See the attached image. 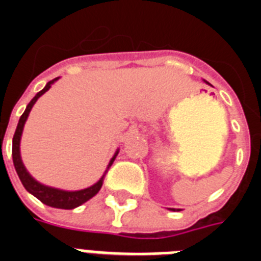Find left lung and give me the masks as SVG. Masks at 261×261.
Instances as JSON below:
<instances>
[{
    "instance_id": "1",
    "label": "left lung",
    "mask_w": 261,
    "mask_h": 261,
    "mask_svg": "<svg viewBox=\"0 0 261 261\" xmlns=\"http://www.w3.org/2000/svg\"><path fill=\"white\" fill-rule=\"evenodd\" d=\"M206 84H209V83H207V81H206ZM209 85H210V84H209ZM169 210H173V212H174V210H176V209H169Z\"/></svg>"
}]
</instances>
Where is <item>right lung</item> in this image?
Listing matches in <instances>:
<instances>
[{
    "label": "right lung",
    "instance_id": "right-lung-1",
    "mask_svg": "<svg viewBox=\"0 0 261 261\" xmlns=\"http://www.w3.org/2000/svg\"><path fill=\"white\" fill-rule=\"evenodd\" d=\"M59 77L54 79V80L48 81L47 85L40 90L39 93H36V96L34 97L33 99L30 101V103L27 105L26 110H24L23 114L21 115L19 118V122H18L17 130H15L14 137H13V151H11V155H13V163H14L15 171H17L18 177L21 180V182L23 184L24 189L31 193L33 196H35L36 198L42 201L43 203H46L47 206H51V207H56V209H67L71 210L77 207V206L83 205L84 202H87L88 199H90L92 197L96 196L97 193L99 192L101 187L103 184V178H105V174L108 173L109 168L112 167L113 162L115 160V156L118 155V151L114 153V156L112 158L110 163H109L108 168H106L105 173L102 174V177L99 178L97 181L96 184L92 185V187L87 188V189L83 190H76V192H67V190H60L56 189V188H51V187H46V185L40 184L35 178L31 177V174L26 171L24 168L23 163H22L21 159V152H19V143H21V137H22V131H23V126L26 123V119L30 114L31 109H33L34 103L36 102V99L39 98L42 94L47 92V90L51 88V85L58 80Z\"/></svg>",
    "mask_w": 261,
    "mask_h": 261
}]
</instances>
